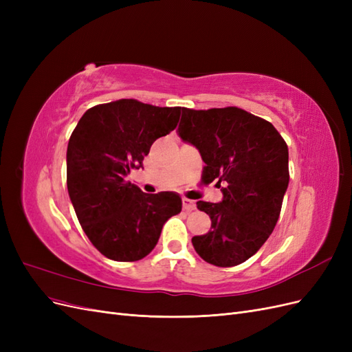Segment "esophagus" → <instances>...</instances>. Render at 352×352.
Masks as SVG:
<instances>
[{"label":"esophagus","instance_id":"1","mask_svg":"<svg viewBox=\"0 0 352 352\" xmlns=\"http://www.w3.org/2000/svg\"><path fill=\"white\" fill-rule=\"evenodd\" d=\"M182 204H184V208H185L186 211H192V210H195V207H197L195 201L188 199V198H184V199H182Z\"/></svg>","mask_w":352,"mask_h":352}]
</instances>
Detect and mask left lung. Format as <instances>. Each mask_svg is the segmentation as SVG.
<instances>
[{"label":"left lung","mask_w":352,"mask_h":352,"mask_svg":"<svg viewBox=\"0 0 352 352\" xmlns=\"http://www.w3.org/2000/svg\"><path fill=\"white\" fill-rule=\"evenodd\" d=\"M177 135L201 154L202 179L217 180L220 202L198 201L211 229L192 238L199 257L233 267L257 252L278 223L289 184L287 145L267 120L238 107L182 109Z\"/></svg>","instance_id":"8db88e82"}]
</instances>
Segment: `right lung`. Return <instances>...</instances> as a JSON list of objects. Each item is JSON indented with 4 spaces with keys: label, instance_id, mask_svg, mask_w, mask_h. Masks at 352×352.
<instances>
[{
    "label": "right lung",
    "instance_id": "add662e5",
    "mask_svg": "<svg viewBox=\"0 0 352 352\" xmlns=\"http://www.w3.org/2000/svg\"><path fill=\"white\" fill-rule=\"evenodd\" d=\"M180 111L119 100L95 105L74 127L66 157L69 197L83 232L110 260L146 257L164 223L182 210L179 194H145L126 180L154 141L175 129Z\"/></svg>",
    "mask_w": 352,
    "mask_h": 352
}]
</instances>
